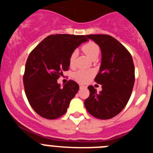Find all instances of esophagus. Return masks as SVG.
Instances as JSON below:
<instances>
[{"mask_svg": "<svg viewBox=\"0 0 153 153\" xmlns=\"http://www.w3.org/2000/svg\"><path fill=\"white\" fill-rule=\"evenodd\" d=\"M86 86H85V85H83V84H79V89L80 90H83V89H86Z\"/></svg>", "mask_w": 153, "mask_h": 153, "instance_id": "esophagus-1", "label": "esophagus"}]
</instances>
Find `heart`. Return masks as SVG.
Here are the masks:
<instances>
[{
	"label": "heart",
	"mask_w": 153,
	"mask_h": 153,
	"mask_svg": "<svg viewBox=\"0 0 153 153\" xmlns=\"http://www.w3.org/2000/svg\"><path fill=\"white\" fill-rule=\"evenodd\" d=\"M82 51L86 53L90 59L97 57L100 53V47L96 43L93 41H89L82 46ZM76 52L74 51L71 53L69 57V63L70 67H73L75 63ZM95 72L93 70H79L74 74V78L76 81L81 83H88L93 78Z\"/></svg>",
	"instance_id": "obj_1"
}]
</instances>
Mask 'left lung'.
I'll use <instances>...</instances> for the list:
<instances>
[{
	"mask_svg": "<svg viewBox=\"0 0 153 153\" xmlns=\"http://www.w3.org/2000/svg\"><path fill=\"white\" fill-rule=\"evenodd\" d=\"M100 47L102 60L95 81L102 85L97 93L89 86L90 96L84 101L89 113L96 118L109 120L122 111L130 98L135 83V67L130 53L113 36L86 35Z\"/></svg>",
	"mask_w": 153,
	"mask_h": 153,
	"instance_id": "8db88e82",
	"label": "left lung"
}]
</instances>
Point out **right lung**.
Wrapping results in <instances>:
<instances>
[{"label": "right lung", "instance_id": "add662e5", "mask_svg": "<svg viewBox=\"0 0 153 153\" xmlns=\"http://www.w3.org/2000/svg\"><path fill=\"white\" fill-rule=\"evenodd\" d=\"M86 41V35H50L30 52L23 81L28 102L40 117L54 120L67 112L79 85L69 80L61 87L57 79L69 70L71 53Z\"/></svg>", "mask_w": 153, "mask_h": 153}]
</instances>
